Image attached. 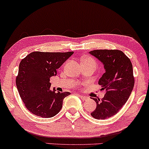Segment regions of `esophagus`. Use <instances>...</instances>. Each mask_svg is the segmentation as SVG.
I'll return each mask as SVG.
<instances>
[{
	"instance_id": "esophagus-1",
	"label": "esophagus",
	"mask_w": 149,
	"mask_h": 149,
	"mask_svg": "<svg viewBox=\"0 0 149 149\" xmlns=\"http://www.w3.org/2000/svg\"><path fill=\"white\" fill-rule=\"evenodd\" d=\"M77 95H78V97H80L82 100H83V101H85V100L87 99V98L86 97V96H82V95L79 94H77Z\"/></svg>"
}]
</instances>
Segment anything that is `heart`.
<instances>
[{"mask_svg":"<svg viewBox=\"0 0 149 149\" xmlns=\"http://www.w3.org/2000/svg\"><path fill=\"white\" fill-rule=\"evenodd\" d=\"M84 60H89V61H93V62H94V60H92V58H91V57H85V58H84V60H83V61Z\"/></svg>","mask_w":149,"mask_h":149,"instance_id":"1","label":"heart"}]
</instances>
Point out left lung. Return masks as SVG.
Here are the masks:
<instances>
[{
  "mask_svg": "<svg viewBox=\"0 0 149 149\" xmlns=\"http://www.w3.org/2000/svg\"><path fill=\"white\" fill-rule=\"evenodd\" d=\"M89 53L103 64L105 72L98 85L106 91L101 100L92 98L96 107L91 115L96 119H105L117 113L130 97L135 84L132 65L119 50H94Z\"/></svg>",
  "mask_w": 149,
  "mask_h": 149,
  "instance_id": "8db88e82",
  "label": "left lung"
}]
</instances>
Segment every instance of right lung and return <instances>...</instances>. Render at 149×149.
Wrapping results in <instances>:
<instances>
[{
  "mask_svg": "<svg viewBox=\"0 0 149 149\" xmlns=\"http://www.w3.org/2000/svg\"><path fill=\"white\" fill-rule=\"evenodd\" d=\"M73 52L49 53L36 51L21 61L16 84L26 108L35 115L51 118L60 112L64 98L71 93L55 92L50 78Z\"/></svg>",
  "mask_w": 149,
  "mask_h": 149,
  "instance_id": "obj_1",
  "label": "right lung"
}]
</instances>
